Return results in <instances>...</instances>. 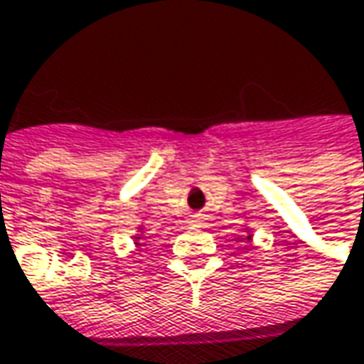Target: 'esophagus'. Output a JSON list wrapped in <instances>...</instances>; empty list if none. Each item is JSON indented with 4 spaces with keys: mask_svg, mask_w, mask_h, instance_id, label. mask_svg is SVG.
<instances>
[{
    "mask_svg": "<svg viewBox=\"0 0 364 364\" xmlns=\"http://www.w3.org/2000/svg\"><path fill=\"white\" fill-rule=\"evenodd\" d=\"M189 223H191V226H202L203 216L202 214H193V216L189 218Z\"/></svg>",
    "mask_w": 364,
    "mask_h": 364,
    "instance_id": "esophagus-1",
    "label": "esophagus"
}]
</instances>
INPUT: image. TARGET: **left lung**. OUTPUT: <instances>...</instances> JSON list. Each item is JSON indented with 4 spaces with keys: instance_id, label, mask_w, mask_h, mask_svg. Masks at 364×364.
<instances>
[{
    "instance_id": "8db88e82",
    "label": "left lung",
    "mask_w": 364,
    "mask_h": 364,
    "mask_svg": "<svg viewBox=\"0 0 364 364\" xmlns=\"http://www.w3.org/2000/svg\"><path fill=\"white\" fill-rule=\"evenodd\" d=\"M243 232H245L247 241H251V239H253V232H251V228H249V226H245V228H243Z\"/></svg>"
}]
</instances>
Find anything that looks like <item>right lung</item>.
I'll list each match as a JSON object with an SVG mask.
<instances>
[{
  "mask_svg": "<svg viewBox=\"0 0 364 364\" xmlns=\"http://www.w3.org/2000/svg\"><path fill=\"white\" fill-rule=\"evenodd\" d=\"M134 245L136 247H144V226H138V232L134 235Z\"/></svg>",
  "mask_w": 364,
  "mask_h": 364,
  "instance_id": "1",
  "label": "right lung"
}]
</instances>
